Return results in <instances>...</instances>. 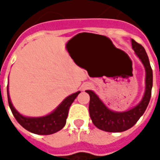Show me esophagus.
I'll use <instances>...</instances> for the list:
<instances>
[{"mask_svg":"<svg viewBox=\"0 0 160 160\" xmlns=\"http://www.w3.org/2000/svg\"><path fill=\"white\" fill-rule=\"evenodd\" d=\"M89 87H90L89 84H83L82 87H81V89H82V90H86V89H87Z\"/></svg>","mask_w":160,"mask_h":160,"instance_id":"1","label":"esophagus"}]
</instances>
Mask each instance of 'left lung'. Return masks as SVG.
<instances>
[{"mask_svg":"<svg viewBox=\"0 0 160 160\" xmlns=\"http://www.w3.org/2000/svg\"><path fill=\"white\" fill-rule=\"evenodd\" d=\"M132 49L135 55L141 60L146 71L145 79V92L142 99L134 107L125 111H114L110 110L104 104L93 91L87 90L90 96L89 113L93 124L101 130L106 132H123L129 129L137 122L142 115L144 114L151 98L152 87V70L149 62L148 54L144 47L131 39Z\"/></svg>","mask_w":160,"mask_h":160,"instance_id":"8db88e82","label":"left lung"}]
</instances>
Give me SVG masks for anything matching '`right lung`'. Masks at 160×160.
Returning a JSON list of instances; mask_svg holds the SVG:
<instances>
[{"instance_id":"add662e5","label":"right lung","mask_w":160,"mask_h":160,"mask_svg":"<svg viewBox=\"0 0 160 160\" xmlns=\"http://www.w3.org/2000/svg\"><path fill=\"white\" fill-rule=\"evenodd\" d=\"M80 92L79 91L75 93L68 96L51 113L46 115L44 117L29 118L19 113V111H17L15 108L13 107L10 99L8 86V99L9 107L11 109L12 115L17 122L24 128H26V130L30 131L33 134H42V135L56 133L65 126L67 118L68 115V110Z\"/></svg>"}]
</instances>
